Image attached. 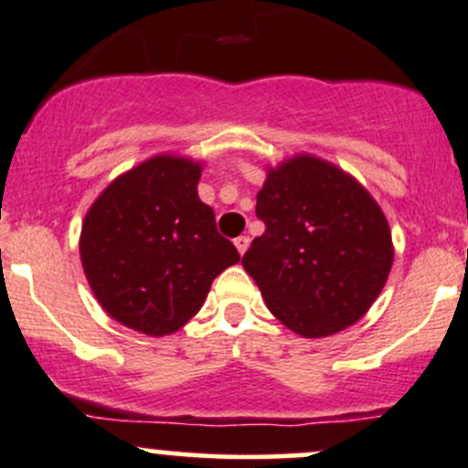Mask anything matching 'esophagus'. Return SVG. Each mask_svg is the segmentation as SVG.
Returning a JSON list of instances; mask_svg holds the SVG:
<instances>
[{"label":"esophagus","mask_w":468,"mask_h":468,"mask_svg":"<svg viewBox=\"0 0 468 468\" xmlns=\"http://www.w3.org/2000/svg\"><path fill=\"white\" fill-rule=\"evenodd\" d=\"M234 245H236V250H239V254L243 256L250 248V239H248V236H239V239L234 240Z\"/></svg>","instance_id":"34e87169"}]
</instances>
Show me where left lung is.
I'll return each mask as SVG.
<instances>
[{"label":"left lung","mask_w":468,"mask_h":468,"mask_svg":"<svg viewBox=\"0 0 468 468\" xmlns=\"http://www.w3.org/2000/svg\"><path fill=\"white\" fill-rule=\"evenodd\" d=\"M265 232L243 256L267 309L303 338L343 332L369 312L393 265L391 229L354 176L314 154L276 167L256 194Z\"/></svg>","instance_id":"1"}]
</instances>
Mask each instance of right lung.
Instances as JSON below:
<instances>
[{
	"label": "right lung",
	"instance_id": "obj_1",
	"mask_svg": "<svg viewBox=\"0 0 468 468\" xmlns=\"http://www.w3.org/2000/svg\"><path fill=\"white\" fill-rule=\"evenodd\" d=\"M201 172V161L156 154L114 178L83 218L88 285L103 312L134 332L175 334L240 259L198 198Z\"/></svg>",
	"mask_w": 468,
	"mask_h": 468
}]
</instances>
